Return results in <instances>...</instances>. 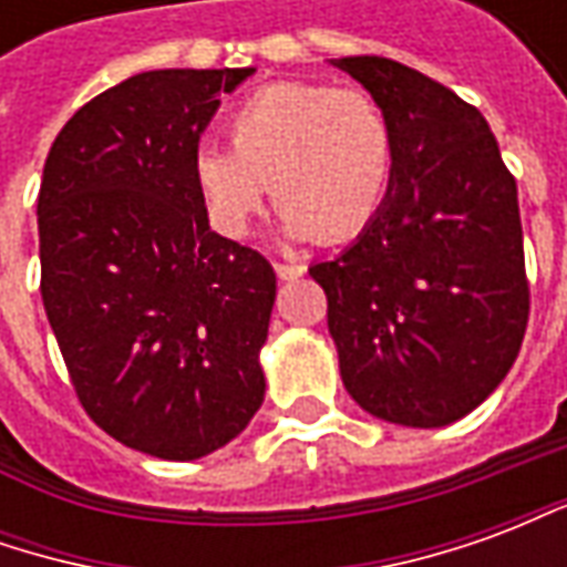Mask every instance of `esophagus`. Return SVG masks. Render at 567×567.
Masks as SVG:
<instances>
[{"mask_svg":"<svg viewBox=\"0 0 567 567\" xmlns=\"http://www.w3.org/2000/svg\"><path fill=\"white\" fill-rule=\"evenodd\" d=\"M303 272H307L303 264H276V276H279L282 282H291V279L303 276Z\"/></svg>","mask_w":567,"mask_h":567,"instance_id":"obj_1","label":"esophagus"}]
</instances>
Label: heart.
Instances as JSON below:
<instances>
[{
  "label": "heart",
  "instance_id": "b5f03b06",
  "mask_svg": "<svg viewBox=\"0 0 567 567\" xmlns=\"http://www.w3.org/2000/svg\"><path fill=\"white\" fill-rule=\"evenodd\" d=\"M230 151L199 145L190 178L218 234L239 239L270 194L288 239L346 243L389 199L398 161L392 117L368 91L279 81L227 121Z\"/></svg>",
  "mask_w": 567,
  "mask_h": 567
}]
</instances>
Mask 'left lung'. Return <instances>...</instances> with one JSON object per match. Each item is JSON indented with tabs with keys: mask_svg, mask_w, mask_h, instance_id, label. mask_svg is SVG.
Segmentation results:
<instances>
[{
	"mask_svg": "<svg viewBox=\"0 0 567 567\" xmlns=\"http://www.w3.org/2000/svg\"><path fill=\"white\" fill-rule=\"evenodd\" d=\"M331 66L385 105L398 142L380 215L309 267L328 295L340 377L370 416L443 427L498 389L523 346L516 182L486 117L440 81L385 56Z\"/></svg>",
	"mask_w": 567,
	"mask_h": 567,
	"instance_id": "obj_1",
	"label": "left lung"
}]
</instances>
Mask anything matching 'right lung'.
Returning <instances> with one entry per match:
<instances>
[{
  "mask_svg": "<svg viewBox=\"0 0 567 567\" xmlns=\"http://www.w3.org/2000/svg\"><path fill=\"white\" fill-rule=\"evenodd\" d=\"M255 69H154L60 130L39 190L42 300L87 416L130 450L194 462L264 404L276 272L209 227L199 136Z\"/></svg>",
  "mask_w": 567,
  "mask_h": 567,
  "instance_id": "add662e5",
  "label": "right lung"
}]
</instances>
